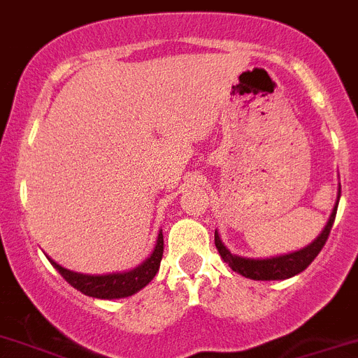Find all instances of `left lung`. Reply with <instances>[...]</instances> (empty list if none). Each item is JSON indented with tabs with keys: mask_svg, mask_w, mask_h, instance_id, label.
I'll list each match as a JSON object with an SVG mask.
<instances>
[{
	"mask_svg": "<svg viewBox=\"0 0 358 358\" xmlns=\"http://www.w3.org/2000/svg\"><path fill=\"white\" fill-rule=\"evenodd\" d=\"M341 196V189H339ZM337 204H339V199H337ZM337 206L334 208L332 215H330L329 224L324 225L323 232L314 239L309 247L301 248V250L293 252V254L278 255V257L271 259H245L238 257V255H232L227 248L224 247L222 239H220L218 232H215V245L218 248V254L222 255L229 266L236 271V273L243 275V277L252 278V280H284V278H289L298 275L300 271L306 270L310 262L316 259V255L320 254L321 248L324 247L327 239H329L330 231H332L334 220H336Z\"/></svg>",
	"mask_w": 358,
	"mask_h": 358,
	"instance_id": "8db88e82",
	"label": "left lung"
}]
</instances>
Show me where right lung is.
I'll use <instances>...</instances> for the list:
<instances>
[{
    "label": "right lung",
    "mask_w": 358,
    "mask_h": 358,
    "mask_svg": "<svg viewBox=\"0 0 358 358\" xmlns=\"http://www.w3.org/2000/svg\"><path fill=\"white\" fill-rule=\"evenodd\" d=\"M163 257V234L159 232L157 236V243L150 257L145 262H142L138 268H134L131 271H124V273H111V275H83L76 273V271L65 270L60 264L51 261V264L57 268L58 273L71 284L72 287H76L83 294L94 298H104V300H111V298H124L131 296L142 287H145L154 277H156L157 270H159V262Z\"/></svg>",
    "instance_id": "add662e5"
}]
</instances>
